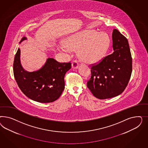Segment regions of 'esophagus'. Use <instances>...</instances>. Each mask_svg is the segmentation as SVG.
<instances>
[{
	"label": "esophagus",
	"instance_id": "34e87169",
	"mask_svg": "<svg viewBox=\"0 0 148 148\" xmlns=\"http://www.w3.org/2000/svg\"><path fill=\"white\" fill-rule=\"evenodd\" d=\"M72 67L73 69H77L78 68V62L76 61H73L72 63Z\"/></svg>",
	"mask_w": 148,
	"mask_h": 148
}]
</instances>
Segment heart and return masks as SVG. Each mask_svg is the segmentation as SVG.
I'll use <instances>...</instances> for the list:
<instances>
[{
  "label": "heart",
  "mask_w": 148,
  "mask_h": 148,
  "mask_svg": "<svg viewBox=\"0 0 148 148\" xmlns=\"http://www.w3.org/2000/svg\"><path fill=\"white\" fill-rule=\"evenodd\" d=\"M110 38L103 32L85 29L72 34L60 45L64 51L78 49V54L85 62L94 64L100 62L108 51Z\"/></svg>",
  "instance_id": "obj_1"
}]
</instances>
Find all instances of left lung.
Returning a JSON list of instances; mask_svg holds the SVG:
<instances>
[{
  "instance_id": "1",
  "label": "left lung",
  "mask_w": 148,
  "mask_h": 148,
  "mask_svg": "<svg viewBox=\"0 0 148 148\" xmlns=\"http://www.w3.org/2000/svg\"><path fill=\"white\" fill-rule=\"evenodd\" d=\"M113 53L91 67L87 86L95 97L111 98L123 93L132 73V57L128 40L116 29L112 32Z\"/></svg>"
}]
</instances>
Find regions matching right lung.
Instances as JSON below:
<instances>
[{"label":"right lung","mask_w":148,"mask_h":148,"mask_svg":"<svg viewBox=\"0 0 148 148\" xmlns=\"http://www.w3.org/2000/svg\"><path fill=\"white\" fill-rule=\"evenodd\" d=\"M27 40L23 37L19 43ZM21 50L18 48L14 62V74L18 87L27 97L42 103H51L61 96L64 89V77L71 68V63H60L48 58L40 69L27 72L22 67Z\"/></svg>","instance_id":"add662e5"}]
</instances>
